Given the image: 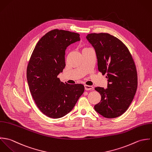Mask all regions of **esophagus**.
Masks as SVG:
<instances>
[{"label":"esophagus","instance_id":"obj_1","mask_svg":"<svg viewBox=\"0 0 152 152\" xmlns=\"http://www.w3.org/2000/svg\"><path fill=\"white\" fill-rule=\"evenodd\" d=\"M85 89L86 91H90V90H93V87L91 86H88V85H85Z\"/></svg>","mask_w":152,"mask_h":152}]
</instances>
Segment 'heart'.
I'll use <instances>...</instances> for the list:
<instances>
[{
  "instance_id": "obj_1",
  "label": "heart",
  "mask_w": 152,
  "mask_h": 152,
  "mask_svg": "<svg viewBox=\"0 0 152 152\" xmlns=\"http://www.w3.org/2000/svg\"><path fill=\"white\" fill-rule=\"evenodd\" d=\"M85 49H86V48H85Z\"/></svg>"
}]
</instances>
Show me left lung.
I'll use <instances>...</instances> for the list:
<instances>
[{"mask_svg":"<svg viewBox=\"0 0 152 152\" xmlns=\"http://www.w3.org/2000/svg\"><path fill=\"white\" fill-rule=\"evenodd\" d=\"M86 39L95 50L99 71L107 75L108 82L106 89L94 88L101 95L94 110L106 118L119 117L127 110L137 90L134 61L126 45L109 33H91Z\"/></svg>","mask_w":152,"mask_h":152,"instance_id":"left-lung-1","label":"left lung"}]
</instances>
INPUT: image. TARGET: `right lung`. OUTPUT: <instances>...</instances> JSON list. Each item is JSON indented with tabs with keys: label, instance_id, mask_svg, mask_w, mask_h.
Segmentation results:
<instances>
[{
	"label": "right lung",
	"instance_id": "obj_1",
	"mask_svg": "<svg viewBox=\"0 0 152 152\" xmlns=\"http://www.w3.org/2000/svg\"><path fill=\"white\" fill-rule=\"evenodd\" d=\"M80 40L78 33L54 29L39 40L31 55L26 73L29 90L39 109L49 118L67 115L84 92L83 85L64 83L58 77L66 66L67 47Z\"/></svg>",
	"mask_w": 152,
	"mask_h": 152
}]
</instances>
